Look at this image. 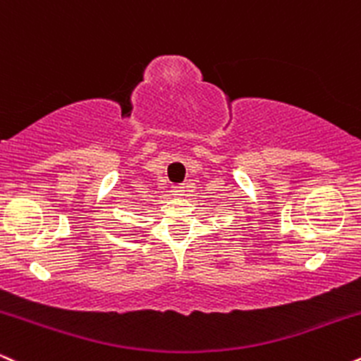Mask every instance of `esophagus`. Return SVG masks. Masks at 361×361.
<instances>
[{
  "label": "esophagus",
  "mask_w": 361,
  "mask_h": 361,
  "mask_svg": "<svg viewBox=\"0 0 361 361\" xmlns=\"http://www.w3.org/2000/svg\"><path fill=\"white\" fill-rule=\"evenodd\" d=\"M184 185H176V188H173V194H176V196H182V192H184Z\"/></svg>",
  "instance_id": "34e87169"
}]
</instances>
